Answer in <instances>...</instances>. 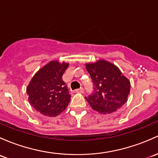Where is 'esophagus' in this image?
<instances>
[{
    "label": "esophagus",
    "mask_w": 158,
    "mask_h": 158,
    "mask_svg": "<svg viewBox=\"0 0 158 158\" xmlns=\"http://www.w3.org/2000/svg\"><path fill=\"white\" fill-rule=\"evenodd\" d=\"M75 92L77 93H83L84 92V89L83 88H80V89H78L75 90Z\"/></svg>",
    "instance_id": "1"
}]
</instances>
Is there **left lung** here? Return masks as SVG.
I'll use <instances>...</instances> for the list:
<instances>
[{
	"instance_id": "1",
	"label": "left lung",
	"mask_w": 158,
	"mask_h": 158,
	"mask_svg": "<svg viewBox=\"0 0 158 158\" xmlns=\"http://www.w3.org/2000/svg\"><path fill=\"white\" fill-rule=\"evenodd\" d=\"M86 69L93 82V92L85 98L93 110L110 114L127 103L130 82L118 67L102 60L86 64Z\"/></svg>"
}]
</instances>
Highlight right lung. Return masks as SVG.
Wrapping results in <instances>:
<instances>
[{
  "label": "right lung",
  "mask_w": 158,
  "mask_h": 158,
  "mask_svg": "<svg viewBox=\"0 0 158 158\" xmlns=\"http://www.w3.org/2000/svg\"><path fill=\"white\" fill-rule=\"evenodd\" d=\"M69 64L51 61L33 76L27 87L29 100L41 114L56 117L70 101V94L62 76Z\"/></svg>",
  "instance_id": "obj_1"
}]
</instances>
